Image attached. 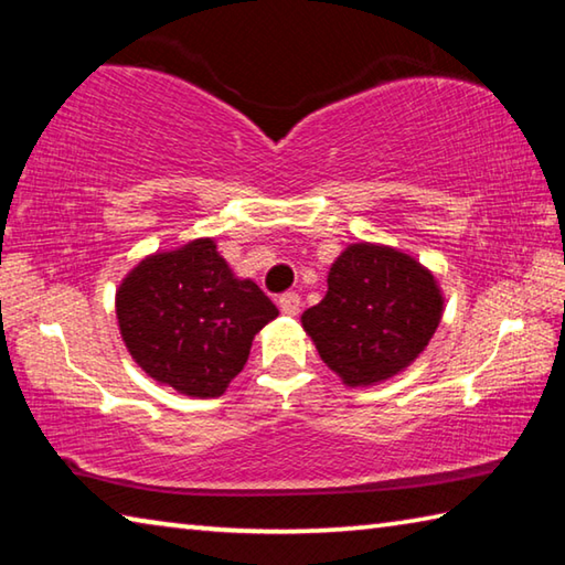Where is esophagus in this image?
I'll return each instance as SVG.
<instances>
[{
    "instance_id": "obj_1",
    "label": "esophagus",
    "mask_w": 565,
    "mask_h": 565,
    "mask_svg": "<svg viewBox=\"0 0 565 565\" xmlns=\"http://www.w3.org/2000/svg\"><path fill=\"white\" fill-rule=\"evenodd\" d=\"M279 309H281V313H286V317H299V311H301L299 294H281Z\"/></svg>"
}]
</instances>
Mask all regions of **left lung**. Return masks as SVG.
I'll list each match as a JSON object with an SVG mask.
<instances>
[{
  "instance_id": "1",
  "label": "left lung",
  "mask_w": 565,
  "mask_h": 565,
  "mask_svg": "<svg viewBox=\"0 0 565 565\" xmlns=\"http://www.w3.org/2000/svg\"><path fill=\"white\" fill-rule=\"evenodd\" d=\"M327 284V296L301 313V327L321 361L351 388L406 371L444 317L436 276L386 244H349Z\"/></svg>"
}]
</instances>
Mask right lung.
<instances>
[{
  "label": "right lung",
  "mask_w": 565,
  "mask_h": 565,
  "mask_svg": "<svg viewBox=\"0 0 565 565\" xmlns=\"http://www.w3.org/2000/svg\"><path fill=\"white\" fill-rule=\"evenodd\" d=\"M276 317L269 296L238 279L209 236L149 254L117 289V321L131 359L191 398L222 396L256 333Z\"/></svg>",
  "instance_id": "right-lung-1"
}]
</instances>
